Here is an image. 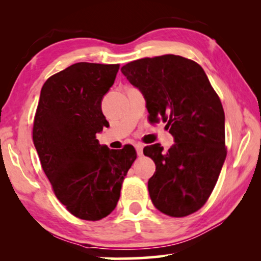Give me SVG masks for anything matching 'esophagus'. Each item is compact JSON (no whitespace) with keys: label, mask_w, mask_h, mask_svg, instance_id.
<instances>
[{"label":"esophagus","mask_w":261,"mask_h":261,"mask_svg":"<svg viewBox=\"0 0 261 261\" xmlns=\"http://www.w3.org/2000/svg\"><path fill=\"white\" fill-rule=\"evenodd\" d=\"M135 146H136V149H137V153H138V155H141V154H143L144 145L141 144V143H137Z\"/></svg>","instance_id":"1"}]
</instances>
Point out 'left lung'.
Here are the masks:
<instances>
[{
  "mask_svg": "<svg viewBox=\"0 0 261 261\" xmlns=\"http://www.w3.org/2000/svg\"><path fill=\"white\" fill-rule=\"evenodd\" d=\"M146 100L148 120L167 123L175 144L144 148L155 163L148 180L153 205L183 218L200 210L218 182L227 156L224 112L199 64L167 54L132 61L121 69Z\"/></svg>",
  "mask_w": 261,
  "mask_h": 261,
  "instance_id": "left-lung-1",
  "label": "left lung"
}]
</instances>
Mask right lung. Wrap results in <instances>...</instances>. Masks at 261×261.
Segmentation results:
<instances>
[{
  "label": "right lung",
  "instance_id": "1",
  "mask_svg": "<svg viewBox=\"0 0 261 261\" xmlns=\"http://www.w3.org/2000/svg\"><path fill=\"white\" fill-rule=\"evenodd\" d=\"M120 64L79 62L43 84L33 123V143L53 191L70 213L98 221L115 210L122 183L136 160L134 146H101L109 125L101 100Z\"/></svg>",
  "mask_w": 261,
  "mask_h": 261
}]
</instances>
